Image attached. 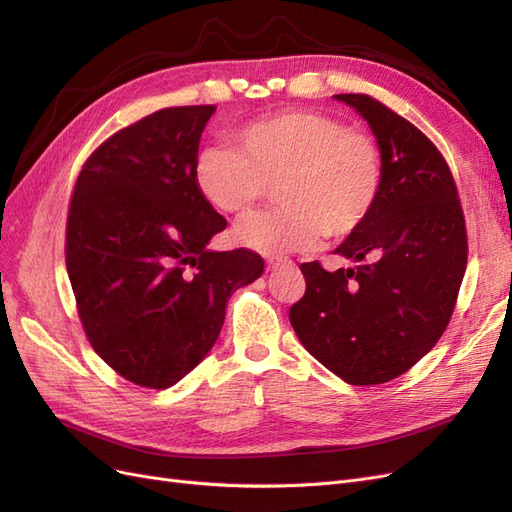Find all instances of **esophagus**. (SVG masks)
I'll list each match as a JSON object with an SVG mask.
<instances>
[{
  "label": "esophagus",
  "instance_id": "34e87169",
  "mask_svg": "<svg viewBox=\"0 0 512 512\" xmlns=\"http://www.w3.org/2000/svg\"><path fill=\"white\" fill-rule=\"evenodd\" d=\"M290 262H292V260H288L286 256H271V258L267 260V269H269V271H275V269L290 265Z\"/></svg>",
  "mask_w": 512,
  "mask_h": 512
}]
</instances>
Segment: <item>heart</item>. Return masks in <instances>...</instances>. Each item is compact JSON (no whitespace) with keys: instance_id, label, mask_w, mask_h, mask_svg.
<instances>
[{"instance_id":"1","label":"heart","mask_w":512,"mask_h":512,"mask_svg":"<svg viewBox=\"0 0 512 512\" xmlns=\"http://www.w3.org/2000/svg\"><path fill=\"white\" fill-rule=\"evenodd\" d=\"M194 177L209 205L226 215L250 211L273 185L280 207L245 218L235 241L282 256L363 226L378 205L384 168L371 134L331 115L292 111L241 128L235 147L200 151Z\"/></svg>"}]
</instances>
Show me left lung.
Wrapping results in <instances>:
<instances>
[{"instance_id": "obj_1", "label": "left lung", "mask_w": 512, "mask_h": 512, "mask_svg": "<svg viewBox=\"0 0 512 512\" xmlns=\"http://www.w3.org/2000/svg\"><path fill=\"white\" fill-rule=\"evenodd\" d=\"M356 108L382 151L376 209L337 247L352 269L303 262L305 294L290 324L305 350L348 384L389 382L416 365L448 327L468 265L457 185L438 147L365 94Z\"/></svg>"}]
</instances>
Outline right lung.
Segmentation results:
<instances>
[{
    "mask_svg": "<svg viewBox=\"0 0 512 512\" xmlns=\"http://www.w3.org/2000/svg\"><path fill=\"white\" fill-rule=\"evenodd\" d=\"M213 104L173 106L91 153L68 209L66 267L85 335L121 378L168 389L205 359L230 294L265 271L256 252H211L226 220L194 166Z\"/></svg>",
    "mask_w": 512,
    "mask_h": 512,
    "instance_id": "obj_1",
    "label": "right lung"
}]
</instances>
